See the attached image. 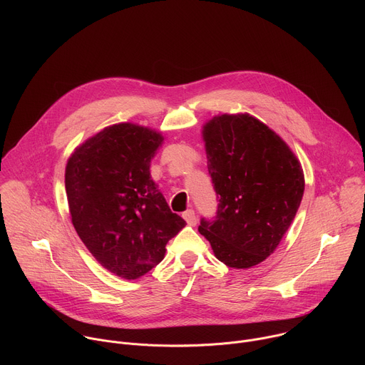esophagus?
Returning <instances> with one entry per match:
<instances>
[{
  "instance_id": "34e87169",
  "label": "esophagus",
  "mask_w": 365,
  "mask_h": 365,
  "mask_svg": "<svg viewBox=\"0 0 365 365\" xmlns=\"http://www.w3.org/2000/svg\"><path fill=\"white\" fill-rule=\"evenodd\" d=\"M182 217L185 218V221L187 222V225H192V227H193V225H196L197 218H196V214H195V211H193V210H187V211H185Z\"/></svg>"
}]
</instances>
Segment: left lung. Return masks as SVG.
Segmentation results:
<instances>
[{"instance_id": "obj_1", "label": "left lung", "mask_w": 365, "mask_h": 365, "mask_svg": "<svg viewBox=\"0 0 365 365\" xmlns=\"http://www.w3.org/2000/svg\"><path fill=\"white\" fill-rule=\"evenodd\" d=\"M217 214L199 232L228 267L250 269L277 248L299 210L304 178L287 144L248 114L218 115L203 127Z\"/></svg>"}]
</instances>
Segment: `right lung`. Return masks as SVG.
Returning <instances> with one entry per match:
<instances>
[{"label":"right lung","mask_w":365,"mask_h":365,"mask_svg":"<svg viewBox=\"0 0 365 365\" xmlns=\"http://www.w3.org/2000/svg\"><path fill=\"white\" fill-rule=\"evenodd\" d=\"M160 133L115 124L86 140L65 173L72 224L96 262L134 280L158 266L185 225L150 176Z\"/></svg>","instance_id":"obj_1"}]
</instances>
